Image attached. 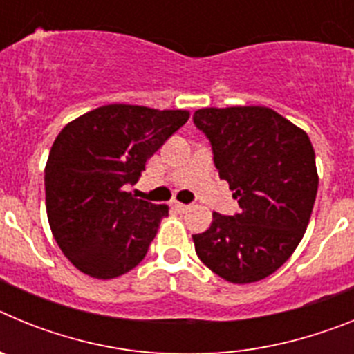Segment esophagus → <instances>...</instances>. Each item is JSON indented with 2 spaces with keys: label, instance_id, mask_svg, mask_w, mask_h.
Returning a JSON list of instances; mask_svg holds the SVG:
<instances>
[{
  "label": "esophagus",
  "instance_id": "esophagus-1",
  "mask_svg": "<svg viewBox=\"0 0 354 354\" xmlns=\"http://www.w3.org/2000/svg\"><path fill=\"white\" fill-rule=\"evenodd\" d=\"M174 207H175V211H179V212H186L187 209H189V205H186V204H180V202H175V204H174Z\"/></svg>",
  "mask_w": 354,
  "mask_h": 354
}]
</instances>
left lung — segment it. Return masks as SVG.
<instances>
[{"label":"left lung","instance_id":"8db88e82","mask_svg":"<svg viewBox=\"0 0 354 354\" xmlns=\"http://www.w3.org/2000/svg\"><path fill=\"white\" fill-rule=\"evenodd\" d=\"M241 211L212 212L195 234L196 255L232 283L270 277L292 255L317 195L315 152L305 131L264 106L204 108L193 115Z\"/></svg>","mask_w":354,"mask_h":354}]
</instances>
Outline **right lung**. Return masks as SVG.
Here are the masks:
<instances>
[{
  "mask_svg": "<svg viewBox=\"0 0 354 354\" xmlns=\"http://www.w3.org/2000/svg\"><path fill=\"white\" fill-rule=\"evenodd\" d=\"M187 118L183 109L108 104L56 136L44 171L49 227L65 257L84 274L109 280L143 261L168 207L126 189Z\"/></svg>",
  "mask_w": 354,
  "mask_h": 354,
  "instance_id": "obj_1",
  "label": "right lung"
}]
</instances>
